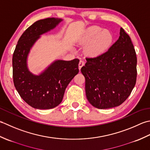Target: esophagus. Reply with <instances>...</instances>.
I'll list each match as a JSON object with an SVG mask.
<instances>
[{
    "mask_svg": "<svg viewBox=\"0 0 150 150\" xmlns=\"http://www.w3.org/2000/svg\"><path fill=\"white\" fill-rule=\"evenodd\" d=\"M84 65H85V62H84V61H83V60H80V61H79V64H78L79 69L80 70V69H81V67H83Z\"/></svg>",
    "mask_w": 150,
    "mask_h": 150,
    "instance_id": "1",
    "label": "esophagus"
}]
</instances>
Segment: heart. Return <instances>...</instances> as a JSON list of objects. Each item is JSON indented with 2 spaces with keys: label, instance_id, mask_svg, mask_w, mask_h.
Returning a JSON list of instances; mask_svg holds the SVG:
<instances>
[{
  "label": "heart",
  "instance_id": "obj_1",
  "mask_svg": "<svg viewBox=\"0 0 150 150\" xmlns=\"http://www.w3.org/2000/svg\"><path fill=\"white\" fill-rule=\"evenodd\" d=\"M113 41L112 33L108 30L98 26L88 28L81 39V42L88 45L87 53L91 56H96L104 52Z\"/></svg>",
  "mask_w": 150,
  "mask_h": 150
}]
</instances>
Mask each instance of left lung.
<instances>
[{
  "mask_svg": "<svg viewBox=\"0 0 150 150\" xmlns=\"http://www.w3.org/2000/svg\"><path fill=\"white\" fill-rule=\"evenodd\" d=\"M86 60L81 72L89 103L101 109L121 105L137 80V59L130 37L121 28L118 39L108 51Z\"/></svg>",
  "mask_w": 150,
  "mask_h": 150,
  "instance_id": "obj_1",
  "label": "left lung"
}]
</instances>
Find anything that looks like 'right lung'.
<instances>
[{
	"mask_svg": "<svg viewBox=\"0 0 150 150\" xmlns=\"http://www.w3.org/2000/svg\"><path fill=\"white\" fill-rule=\"evenodd\" d=\"M61 21L54 17L36 21L21 36L13 54L15 87L24 102L35 109H50L59 105L67 85L79 72L78 59L55 61L38 76L30 72L27 67V57L33 44Z\"/></svg>",
	"mask_w": 150,
	"mask_h": 150,
	"instance_id": "right-lung-1",
	"label": "right lung"
}]
</instances>
